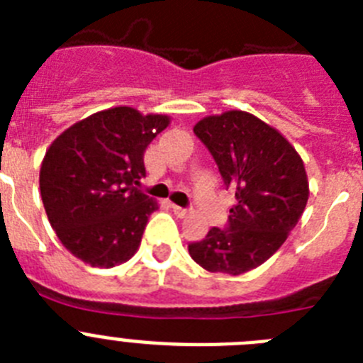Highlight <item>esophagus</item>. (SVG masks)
<instances>
[{
    "label": "esophagus",
    "instance_id": "1",
    "mask_svg": "<svg viewBox=\"0 0 363 363\" xmlns=\"http://www.w3.org/2000/svg\"><path fill=\"white\" fill-rule=\"evenodd\" d=\"M172 211H174L176 216H179V218H185L189 214V209H185V207H179V205H172Z\"/></svg>",
    "mask_w": 363,
    "mask_h": 363
}]
</instances>
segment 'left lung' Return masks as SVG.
I'll list each match as a JSON object with an SVG mask.
<instances>
[{
	"label": "left lung",
	"instance_id": "obj_1",
	"mask_svg": "<svg viewBox=\"0 0 363 363\" xmlns=\"http://www.w3.org/2000/svg\"><path fill=\"white\" fill-rule=\"evenodd\" d=\"M194 134L236 201L225 227L189 243V255L211 272L243 274L271 258L300 220L309 198L303 162L277 129L249 112L203 118Z\"/></svg>",
	"mask_w": 363,
	"mask_h": 363
}]
</instances>
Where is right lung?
<instances>
[{"label": "right lung", "instance_id": "right-lung-1", "mask_svg": "<svg viewBox=\"0 0 363 363\" xmlns=\"http://www.w3.org/2000/svg\"><path fill=\"white\" fill-rule=\"evenodd\" d=\"M169 118L136 108L96 112L67 129L41 163L40 189L57 238L92 267H114L138 251L158 203L143 194V152Z\"/></svg>", "mask_w": 363, "mask_h": 363}]
</instances>
